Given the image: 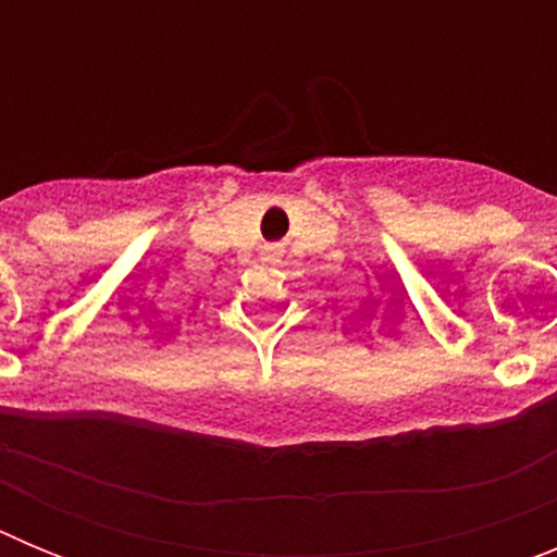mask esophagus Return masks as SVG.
<instances>
[{
  "label": "esophagus",
  "mask_w": 557,
  "mask_h": 557,
  "mask_svg": "<svg viewBox=\"0 0 557 557\" xmlns=\"http://www.w3.org/2000/svg\"><path fill=\"white\" fill-rule=\"evenodd\" d=\"M270 253H275V248H270Z\"/></svg>",
  "instance_id": "esophagus-1"
}]
</instances>
